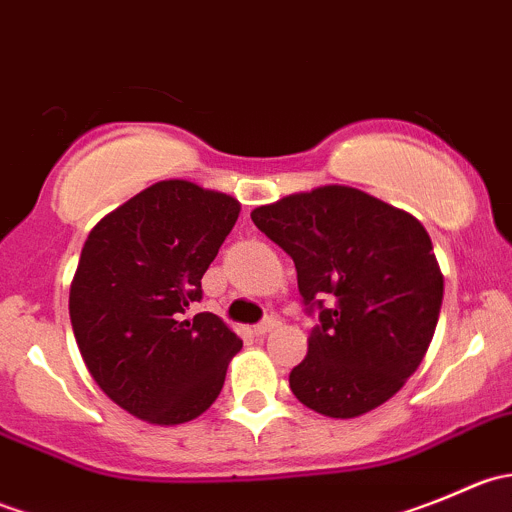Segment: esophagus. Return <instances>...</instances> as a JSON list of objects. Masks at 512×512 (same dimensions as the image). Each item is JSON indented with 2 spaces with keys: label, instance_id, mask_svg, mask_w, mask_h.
<instances>
[{
  "label": "esophagus",
  "instance_id": "34e87169",
  "mask_svg": "<svg viewBox=\"0 0 512 512\" xmlns=\"http://www.w3.org/2000/svg\"><path fill=\"white\" fill-rule=\"evenodd\" d=\"M277 324H280V322H277L275 317H267V319H262L260 324H255V329H252V332H255L257 337H265V334H270L272 329L277 327Z\"/></svg>",
  "mask_w": 512,
  "mask_h": 512
}]
</instances>
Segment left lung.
I'll return each mask as SVG.
<instances>
[{
    "instance_id": "obj_1",
    "label": "left lung",
    "mask_w": 512,
    "mask_h": 512,
    "mask_svg": "<svg viewBox=\"0 0 512 512\" xmlns=\"http://www.w3.org/2000/svg\"><path fill=\"white\" fill-rule=\"evenodd\" d=\"M252 223L292 257L304 307L319 312L309 352L289 374L292 394L329 418L389 401L423 361L441 312L443 275L426 227L347 185L287 195L252 210Z\"/></svg>"
}]
</instances>
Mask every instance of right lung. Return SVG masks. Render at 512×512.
<instances>
[{
  "mask_svg": "<svg viewBox=\"0 0 512 512\" xmlns=\"http://www.w3.org/2000/svg\"><path fill=\"white\" fill-rule=\"evenodd\" d=\"M237 215L232 195L160 180L89 232L71 327L94 381L128 414L175 426L218 399L242 342L218 314L188 312Z\"/></svg>",
  "mask_w": 512,
  "mask_h": 512,
  "instance_id": "add662e5",
  "label": "right lung"
}]
</instances>
